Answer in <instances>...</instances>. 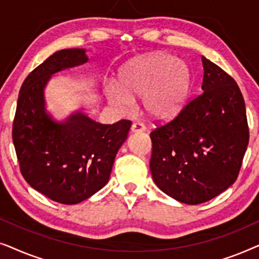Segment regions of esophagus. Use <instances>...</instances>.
Instances as JSON below:
<instances>
[{
    "label": "esophagus",
    "instance_id": "1",
    "mask_svg": "<svg viewBox=\"0 0 259 259\" xmlns=\"http://www.w3.org/2000/svg\"><path fill=\"white\" fill-rule=\"evenodd\" d=\"M146 127L143 125L141 122H134L132 127H131V132L132 133H140V132H145Z\"/></svg>",
    "mask_w": 259,
    "mask_h": 259
}]
</instances>
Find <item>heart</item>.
Here are the masks:
<instances>
[{"label":"heart","mask_w":259,"mask_h":259,"mask_svg":"<svg viewBox=\"0 0 259 259\" xmlns=\"http://www.w3.org/2000/svg\"><path fill=\"white\" fill-rule=\"evenodd\" d=\"M116 87L106 90L113 107L126 112L143 99L144 111L154 119H167L185 104L190 90L189 69L183 60L165 54L140 56L123 63Z\"/></svg>","instance_id":"1"}]
</instances>
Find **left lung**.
Masks as SVG:
<instances>
[{
    "instance_id": "1",
    "label": "left lung",
    "mask_w": 259,
    "mask_h": 259,
    "mask_svg": "<svg viewBox=\"0 0 259 259\" xmlns=\"http://www.w3.org/2000/svg\"><path fill=\"white\" fill-rule=\"evenodd\" d=\"M201 63V93L151 133L152 178L162 192L189 205L205 203L236 182L249 144L238 84L205 56Z\"/></svg>"
}]
</instances>
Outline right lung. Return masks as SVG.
I'll return each instance as SVG.
<instances>
[{"instance_id":"obj_1","label":"right lung","mask_w":259,"mask_h":259,"mask_svg":"<svg viewBox=\"0 0 259 259\" xmlns=\"http://www.w3.org/2000/svg\"><path fill=\"white\" fill-rule=\"evenodd\" d=\"M90 61L84 48L62 49L23 81L13 125V143L26 182L60 204L81 203L108 183L115 155L132 122L105 125L80 109L55 119L46 109L53 75Z\"/></svg>"}]
</instances>
